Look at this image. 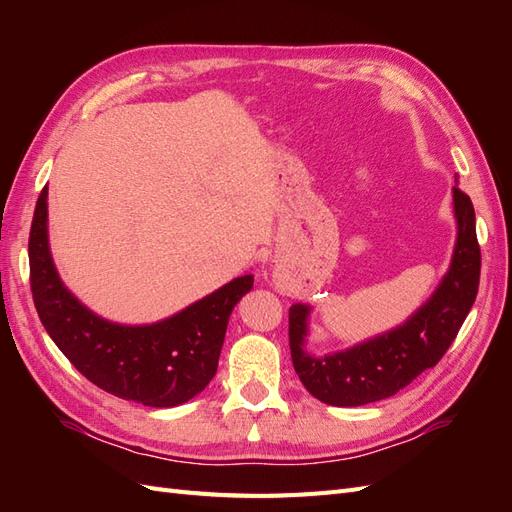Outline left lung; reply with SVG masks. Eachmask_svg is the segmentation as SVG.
I'll return each instance as SVG.
<instances>
[{
	"label": "left lung",
	"mask_w": 512,
	"mask_h": 512,
	"mask_svg": "<svg viewBox=\"0 0 512 512\" xmlns=\"http://www.w3.org/2000/svg\"><path fill=\"white\" fill-rule=\"evenodd\" d=\"M453 205L457 243L451 269L431 299L401 327L342 352L312 356L303 350L309 307L301 303L290 307L292 365L316 399L342 408L386 399L436 365L451 348L474 305L480 280V245L472 200L466 192L453 188Z\"/></svg>",
	"instance_id": "obj_1"
}]
</instances>
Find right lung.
Returning a JSON list of instances; mask_svg holds the SVG:
<instances>
[{
	"instance_id": "right-lung-1",
	"label": "right lung",
	"mask_w": 512,
	"mask_h": 512,
	"mask_svg": "<svg viewBox=\"0 0 512 512\" xmlns=\"http://www.w3.org/2000/svg\"><path fill=\"white\" fill-rule=\"evenodd\" d=\"M46 188L29 230V284L36 312L57 348L81 374L115 397L173 408L198 395L218 371L230 312L254 275L228 282L183 312L145 327L96 316L61 284L46 237Z\"/></svg>"
}]
</instances>
